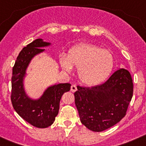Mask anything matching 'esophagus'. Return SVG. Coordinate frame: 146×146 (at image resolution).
Wrapping results in <instances>:
<instances>
[{
  "mask_svg": "<svg viewBox=\"0 0 146 146\" xmlns=\"http://www.w3.org/2000/svg\"><path fill=\"white\" fill-rule=\"evenodd\" d=\"M77 90V86H76L75 85H72V86H71V91H72V92H75Z\"/></svg>",
  "mask_w": 146,
  "mask_h": 146,
  "instance_id": "34e87169",
  "label": "esophagus"
}]
</instances>
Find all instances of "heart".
I'll use <instances>...</instances> for the list:
<instances>
[{
	"mask_svg": "<svg viewBox=\"0 0 146 146\" xmlns=\"http://www.w3.org/2000/svg\"><path fill=\"white\" fill-rule=\"evenodd\" d=\"M59 61L62 69L68 73L78 67L80 80L88 86H95L104 82L114 68L113 53L91 44L75 45L69 50L68 55L61 54Z\"/></svg>",
	"mask_w": 146,
	"mask_h": 146,
	"instance_id": "b5f03b06",
	"label": "heart"
}]
</instances>
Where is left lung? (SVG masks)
<instances>
[{
	"label": "left lung",
	"instance_id": "obj_1",
	"mask_svg": "<svg viewBox=\"0 0 146 146\" xmlns=\"http://www.w3.org/2000/svg\"><path fill=\"white\" fill-rule=\"evenodd\" d=\"M132 94V79L125 69H118L99 86H77L74 101L81 123L93 131L110 128L125 116Z\"/></svg>",
	"mask_w": 146,
	"mask_h": 146
}]
</instances>
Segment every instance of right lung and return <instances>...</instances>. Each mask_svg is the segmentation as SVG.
Listing matches in <instances>:
<instances>
[{
	"label": "right lung",
	"instance_id": "add662e5",
	"mask_svg": "<svg viewBox=\"0 0 146 146\" xmlns=\"http://www.w3.org/2000/svg\"><path fill=\"white\" fill-rule=\"evenodd\" d=\"M51 42L37 38L21 50L13 67L11 77V103L20 117L37 128H47L55 121L60 101L64 93L70 91V83H58L47 87L34 99L27 94L25 79L32 60L52 46Z\"/></svg>",
	"mask_w": 146,
	"mask_h": 146
}]
</instances>
